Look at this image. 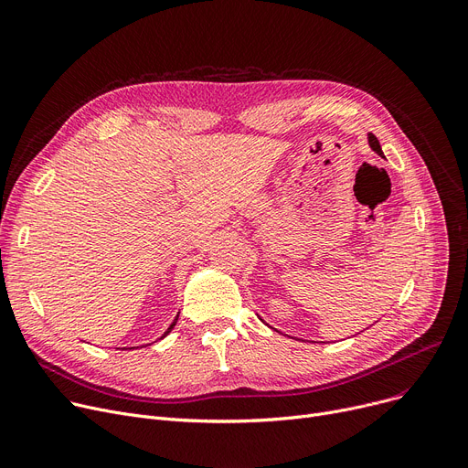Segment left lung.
I'll use <instances>...</instances> for the list:
<instances>
[{
	"instance_id": "obj_1",
	"label": "left lung",
	"mask_w": 468,
	"mask_h": 468,
	"mask_svg": "<svg viewBox=\"0 0 468 468\" xmlns=\"http://www.w3.org/2000/svg\"><path fill=\"white\" fill-rule=\"evenodd\" d=\"M367 140H370V145H372V150L374 152H378L381 157H385L383 155V152H381V145H379V140L374 136V134H370V136H367Z\"/></svg>"
}]
</instances>
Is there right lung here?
<instances>
[{
    "label": "right lung",
    "instance_id": "right-lung-1",
    "mask_svg": "<svg viewBox=\"0 0 468 468\" xmlns=\"http://www.w3.org/2000/svg\"><path fill=\"white\" fill-rule=\"evenodd\" d=\"M175 326H176V321H175V323H172V324H170V326H168V330H166V334H168V332H170V330H172V328H175ZM166 334H165V335H166Z\"/></svg>",
    "mask_w": 468,
    "mask_h": 468
}]
</instances>
